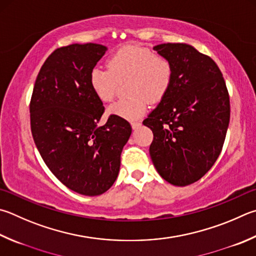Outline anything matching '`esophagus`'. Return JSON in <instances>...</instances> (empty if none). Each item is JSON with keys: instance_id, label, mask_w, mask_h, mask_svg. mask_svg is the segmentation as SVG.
<instances>
[{"instance_id": "34e87169", "label": "esophagus", "mask_w": 256, "mask_h": 256, "mask_svg": "<svg viewBox=\"0 0 256 256\" xmlns=\"http://www.w3.org/2000/svg\"><path fill=\"white\" fill-rule=\"evenodd\" d=\"M131 125H132V128L133 130H136V128H138L141 126V123L140 122H132Z\"/></svg>"}]
</instances>
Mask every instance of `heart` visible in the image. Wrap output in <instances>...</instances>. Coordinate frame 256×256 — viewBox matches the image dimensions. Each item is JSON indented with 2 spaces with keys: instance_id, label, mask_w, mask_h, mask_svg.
Masks as SVG:
<instances>
[{
  "instance_id": "heart-1",
  "label": "heart",
  "mask_w": 256,
  "mask_h": 256,
  "mask_svg": "<svg viewBox=\"0 0 256 256\" xmlns=\"http://www.w3.org/2000/svg\"><path fill=\"white\" fill-rule=\"evenodd\" d=\"M108 69L94 68L90 74L92 92L102 102H110L118 82H128V98L108 108V113L126 120H138L146 112L148 100L159 103L168 94L174 82V64L151 49L128 44L108 59Z\"/></svg>"
}]
</instances>
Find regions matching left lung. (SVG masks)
<instances>
[{
    "instance_id": "obj_1",
    "label": "left lung",
    "mask_w": 256,
    "mask_h": 256,
    "mask_svg": "<svg viewBox=\"0 0 256 256\" xmlns=\"http://www.w3.org/2000/svg\"><path fill=\"white\" fill-rule=\"evenodd\" d=\"M174 64L168 94L143 120L153 132L150 156L169 184L188 186L220 156L230 124V95L214 60L186 44L154 48Z\"/></svg>"
}]
</instances>
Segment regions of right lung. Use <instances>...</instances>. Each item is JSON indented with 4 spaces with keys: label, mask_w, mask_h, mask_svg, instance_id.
I'll return each mask as SVG.
<instances>
[{
    "label": "right lung",
    "mask_w": 256,
    "mask_h": 256,
    "mask_svg": "<svg viewBox=\"0 0 256 256\" xmlns=\"http://www.w3.org/2000/svg\"><path fill=\"white\" fill-rule=\"evenodd\" d=\"M106 50L97 44L56 49L40 69L30 102L31 132L41 158L60 182L84 196L112 187L132 133L120 116L98 125L105 108L90 74Z\"/></svg>",
    "instance_id": "add662e5"
}]
</instances>
